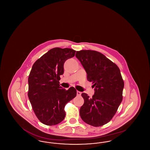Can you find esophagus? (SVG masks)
I'll use <instances>...</instances> for the list:
<instances>
[{
  "instance_id": "esophagus-1",
  "label": "esophagus",
  "mask_w": 150,
  "mask_h": 150,
  "mask_svg": "<svg viewBox=\"0 0 150 150\" xmlns=\"http://www.w3.org/2000/svg\"><path fill=\"white\" fill-rule=\"evenodd\" d=\"M81 92L77 91V95H78V96H81Z\"/></svg>"
}]
</instances>
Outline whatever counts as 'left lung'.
<instances>
[{"instance_id":"obj_1","label":"left lung","mask_w":150,"mask_h":150,"mask_svg":"<svg viewBox=\"0 0 150 150\" xmlns=\"http://www.w3.org/2000/svg\"><path fill=\"white\" fill-rule=\"evenodd\" d=\"M75 56L86 70L87 80L95 86L92 98L81 94L84 103L80 107V116L88 124L102 126L112 119L122 100L124 84L120 69L97 51H77Z\"/></svg>"}]
</instances>
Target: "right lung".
Returning a JSON list of instances; mask_svg holds the SVG:
<instances>
[{
	"label": "right lung",
	"instance_id": "add662e5",
	"mask_svg": "<svg viewBox=\"0 0 150 150\" xmlns=\"http://www.w3.org/2000/svg\"><path fill=\"white\" fill-rule=\"evenodd\" d=\"M70 48H54L34 64L28 79V97L38 119L47 125H54L64 119L66 103L75 98L74 87L68 90L60 86L64 62L75 56Z\"/></svg>",
	"mask_w": 150,
	"mask_h": 150
}]
</instances>
